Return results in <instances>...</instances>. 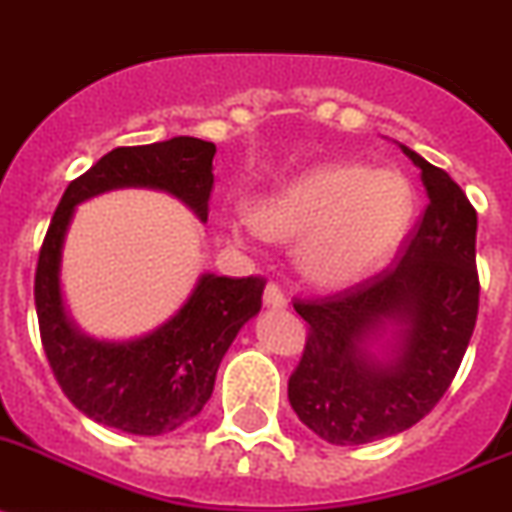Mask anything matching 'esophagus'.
<instances>
[{"label": "esophagus", "mask_w": 512, "mask_h": 512, "mask_svg": "<svg viewBox=\"0 0 512 512\" xmlns=\"http://www.w3.org/2000/svg\"><path fill=\"white\" fill-rule=\"evenodd\" d=\"M264 303L272 308H285L287 306V298H285V290H282L277 282H269L264 290Z\"/></svg>", "instance_id": "34e87169"}]
</instances>
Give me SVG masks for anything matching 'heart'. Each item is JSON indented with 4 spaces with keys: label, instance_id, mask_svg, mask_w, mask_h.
I'll use <instances>...</instances> for the list:
<instances>
[{
    "label": "heart",
    "instance_id": "b5f03b06",
    "mask_svg": "<svg viewBox=\"0 0 512 512\" xmlns=\"http://www.w3.org/2000/svg\"><path fill=\"white\" fill-rule=\"evenodd\" d=\"M416 214V193L395 170L358 162L311 167L253 206L232 232L301 240L298 261L308 280L348 287L374 274L398 251Z\"/></svg>",
    "mask_w": 512,
    "mask_h": 512
}]
</instances>
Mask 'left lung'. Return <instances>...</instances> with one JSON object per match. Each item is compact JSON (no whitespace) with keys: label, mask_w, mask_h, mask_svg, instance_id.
Returning a JSON list of instances; mask_svg holds the SVG:
<instances>
[{"label":"left lung","mask_w":512,"mask_h":512,"mask_svg":"<svg viewBox=\"0 0 512 512\" xmlns=\"http://www.w3.org/2000/svg\"><path fill=\"white\" fill-rule=\"evenodd\" d=\"M426 185L424 214L400 259L324 298H295L308 324L287 398L329 445H366L418 424L442 400L466 356L479 314L476 209L453 177L405 149ZM387 321L401 327L393 358L368 342Z\"/></svg>","instance_id":"8db88e82"}]
</instances>
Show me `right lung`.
Wrapping results in <instances>:
<instances>
[{
    "label": "right lung",
    "instance_id": "1",
    "mask_svg": "<svg viewBox=\"0 0 512 512\" xmlns=\"http://www.w3.org/2000/svg\"><path fill=\"white\" fill-rule=\"evenodd\" d=\"M217 146L170 138L149 146H117L73 183L54 211L38 253L33 298L46 361L67 400L94 418L138 437L175 432L198 416L240 327L259 314L264 277L204 274L170 322L130 342H99L67 322L59 295V259L73 211L104 190L143 185L183 198L198 219L209 217Z\"/></svg>",
    "mask_w": 512,
    "mask_h": 512
}]
</instances>
